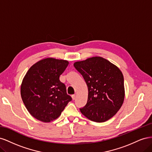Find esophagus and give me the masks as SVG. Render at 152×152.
Returning a JSON list of instances; mask_svg holds the SVG:
<instances>
[{"label": "esophagus", "mask_w": 152, "mask_h": 152, "mask_svg": "<svg viewBox=\"0 0 152 152\" xmlns=\"http://www.w3.org/2000/svg\"><path fill=\"white\" fill-rule=\"evenodd\" d=\"M72 99H73V100H75V98H76V96H75V95H72Z\"/></svg>", "instance_id": "34e87169"}]
</instances>
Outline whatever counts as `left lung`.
Here are the masks:
<instances>
[{
  "instance_id": "left-lung-1",
  "label": "left lung",
  "mask_w": 152,
  "mask_h": 152,
  "mask_svg": "<svg viewBox=\"0 0 152 152\" xmlns=\"http://www.w3.org/2000/svg\"><path fill=\"white\" fill-rule=\"evenodd\" d=\"M84 79L88 98L81 113L89 120L104 122L113 117L125 97L124 76L117 66L102 57L95 56L73 64Z\"/></svg>"
}]
</instances>
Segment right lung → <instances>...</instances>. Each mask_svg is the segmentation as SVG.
<instances>
[{"instance_id": "obj_1", "label": "right lung", "mask_w": 152, "mask_h": 152, "mask_svg": "<svg viewBox=\"0 0 152 152\" xmlns=\"http://www.w3.org/2000/svg\"><path fill=\"white\" fill-rule=\"evenodd\" d=\"M68 63L47 58L32 65L25 75L21 85V98L28 112L37 120H55L72 101L65 85L59 80Z\"/></svg>"}]
</instances>
